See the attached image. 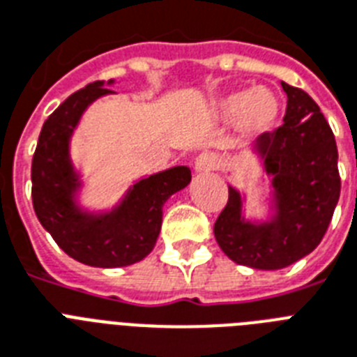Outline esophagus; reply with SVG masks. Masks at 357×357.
Returning <instances> with one entry per match:
<instances>
[{"instance_id":"esophagus-1","label":"esophagus","mask_w":357,"mask_h":357,"mask_svg":"<svg viewBox=\"0 0 357 357\" xmlns=\"http://www.w3.org/2000/svg\"><path fill=\"white\" fill-rule=\"evenodd\" d=\"M218 165H220L218 155H215L211 151H206V153H200L195 159V172H211V170H217Z\"/></svg>"}]
</instances>
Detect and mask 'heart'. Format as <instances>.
<instances>
[{
    "label": "heart",
    "instance_id": "obj_1",
    "mask_svg": "<svg viewBox=\"0 0 357 357\" xmlns=\"http://www.w3.org/2000/svg\"><path fill=\"white\" fill-rule=\"evenodd\" d=\"M282 102L266 86L238 89L224 94L215 103V113L226 122H237L246 135H259L271 129L280 116Z\"/></svg>",
    "mask_w": 357,
    "mask_h": 357
}]
</instances>
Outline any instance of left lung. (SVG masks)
Here are the masks:
<instances>
[{"instance_id": "1", "label": "left lung", "mask_w": 357, "mask_h": 357, "mask_svg": "<svg viewBox=\"0 0 357 357\" xmlns=\"http://www.w3.org/2000/svg\"><path fill=\"white\" fill-rule=\"evenodd\" d=\"M283 126L263 133L252 153L271 178L268 215L244 217V192L229 198L215 222V238L237 265L278 271L311 254L326 234L341 192L337 144L324 114L302 89L283 83Z\"/></svg>"}]
</instances>
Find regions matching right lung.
Returning <instances> with one entry per match:
<instances>
[{
    "mask_svg": "<svg viewBox=\"0 0 357 357\" xmlns=\"http://www.w3.org/2000/svg\"><path fill=\"white\" fill-rule=\"evenodd\" d=\"M113 83L94 81L66 98L42 126L31 165L33 207L42 228L70 257L100 268L144 259L157 243L167 200L190 183L189 167H172L137 179L111 209L81 206L83 179L70 155V142L89 105L114 94L107 89Z\"/></svg>",
    "mask_w": 357,
    "mask_h": 357,
    "instance_id": "obj_1",
    "label": "right lung"
}]
</instances>
